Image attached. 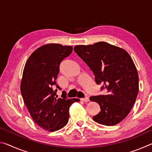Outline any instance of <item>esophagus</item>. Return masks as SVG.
Here are the masks:
<instances>
[{
    "label": "esophagus",
    "instance_id": "obj_1",
    "mask_svg": "<svg viewBox=\"0 0 152 152\" xmlns=\"http://www.w3.org/2000/svg\"><path fill=\"white\" fill-rule=\"evenodd\" d=\"M80 100L82 101H84V102H88V101H89V98L88 96H85L84 98H82V99H81Z\"/></svg>",
    "mask_w": 152,
    "mask_h": 152
}]
</instances>
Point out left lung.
I'll return each instance as SVG.
<instances>
[{
	"instance_id": "1",
	"label": "left lung",
	"mask_w": 152,
	"mask_h": 152,
	"mask_svg": "<svg viewBox=\"0 0 152 152\" xmlns=\"http://www.w3.org/2000/svg\"><path fill=\"white\" fill-rule=\"evenodd\" d=\"M74 50L93 72L101 91H107L105 95L90 97L101 108L92 119L104 125L118 124L129 113L138 94V74L132 58L125 50L103 42L76 45Z\"/></svg>"
}]
</instances>
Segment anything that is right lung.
Segmentation results:
<instances>
[{
  "mask_svg": "<svg viewBox=\"0 0 152 152\" xmlns=\"http://www.w3.org/2000/svg\"><path fill=\"white\" fill-rule=\"evenodd\" d=\"M72 46L51 43L33 52L25 64L20 84L25 104L35 123L46 131L55 132L68 122L69 107L78 99H68L62 92L56 95V83L60 63L71 54ZM54 87H56L55 89Z\"/></svg>",
  "mask_w": 152,
  "mask_h": 152,
  "instance_id": "right-lung-1",
  "label": "right lung"
}]
</instances>
